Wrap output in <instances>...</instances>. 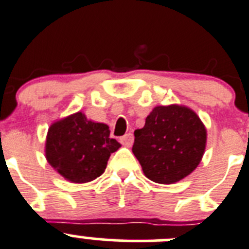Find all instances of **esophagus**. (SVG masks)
I'll use <instances>...</instances> for the list:
<instances>
[{
  "label": "esophagus",
  "instance_id": "1",
  "mask_svg": "<svg viewBox=\"0 0 249 249\" xmlns=\"http://www.w3.org/2000/svg\"><path fill=\"white\" fill-rule=\"evenodd\" d=\"M133 140H134V137H133V134H132V133H128V134H124V137L120 139V142H121L122 145L129 147V146H132Z\"/></svg>",
  "mask_w": 249,
  "mask_h": 249
}]
</instances>
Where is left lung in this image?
Here are the masks:
<instances>
[{
	"instance_id": "1",
	"label": "left lung",
	"mask_w": 249,
	"mask_h": 249,
	"mask_svg": "<svg viewBox=\"0 0 249 249\" xmlns=\"http://www.w3.org/2000/svg\"><path fill=\"white\" fill-rule=\"evenodd\" d=\"M132 151L145 177L159 184H174L200 164L207 129L190 107L172 104L154 107L145 125L134 130Z\"/></svg>"
}]
</instances>
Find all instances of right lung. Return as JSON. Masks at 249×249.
I'll list each match as a JSON object with an SVG mask.
<instances>
[{"mask_svg": "<svg viewBox=\"0 0 249 249\" xmlns=\"http://www.w3.org/2000/svg\"><path fill=\"white\" fill-rule=\"evenodd\" d=\"M121 144L110 138L109 125L90 121L78 111L54 121L46 138V159L66 180L83 184L104 173Z\"/></svg>", "mask_w": 249, "mask_h": 249, "instance_id": "add662e5", "label": "right lung"}]
</instances>
